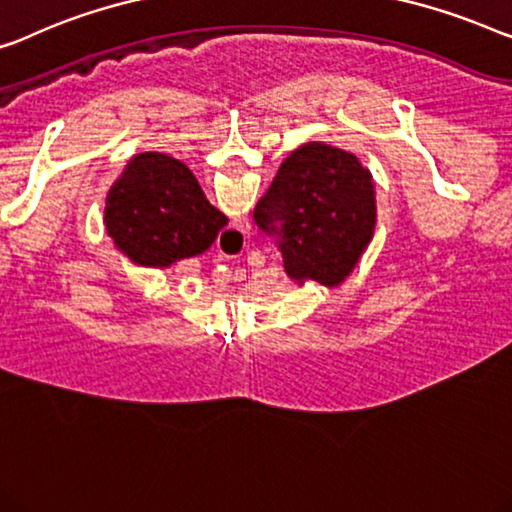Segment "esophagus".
<instances>
[{
    "mask_svg": "<svg viewBox=\"0 0 512 512\" xmlns=\"http://www.w3.org/2000/svg\"><path fill=\"white\" fill-rule=\"evenodd\" d=\"M249 228H251L249 221H247V219H240L238 224H235L226 235H231V238H238V240H244V235L249 233Z\"/></svg>",
    "mask_w": 512,
    "mask_h": 512,
    "instance_id": "34e87169",
    "label": "esophagus"
}]
</instances>
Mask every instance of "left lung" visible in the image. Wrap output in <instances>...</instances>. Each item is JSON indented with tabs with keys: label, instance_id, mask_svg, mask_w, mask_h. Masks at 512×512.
<instances>
[{
	"label": "left lung",
	"instance_id": "left-lung-1",
	"mask_svg": "<svg viewBox=\"0 0 512 512\" xmlns=\"http://www.w3.org/2000/svg\"><path fill=\"white\" fill-rule=\"evenodd\" d=\"M254 221L277 238L288 279L337 288L374 238V177L351 152L305 143L281 161Z\"/></svg>",
	"mask_w": 512,
	"mask_h": 512
}]
</instances>
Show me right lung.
Masks as SVG:
<instances>
[{
	"instance_id": "add662e5",
	"label": "right lung",
	"mask_w": 512,
	"mask_h": 512,
	"mask_svg": "<svg viewBox=\"0 0 512 512\" xmlns=\"http://www.w3.org/2000/svg\"><path fill=\"white\" fill-rule=\"evenodd\" d=\"M226 224L187 164L161 152L131 157L103 210L108 238L138 268L164 270L203 254Z\"/></svg>"
}]
</instances>
